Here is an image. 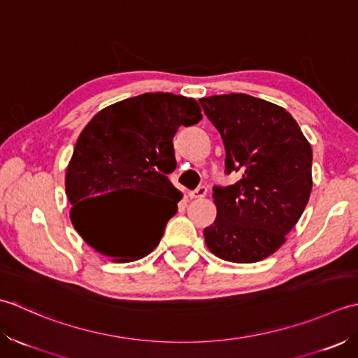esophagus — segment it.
Instances as JSON below:
<instances>
[{
  "instance_id": "esophagus-1",
  "label": "esophagus",
  "mask_w": 358,
  "mask_h": 358,
  "mask_svg": "<svg viewBox=\"0 0 358 358\" xmlns=\"http://www.w3.org/2000/svg\"><path fill=\"white\" fill-rule=\"evenodd\" d=\"M207 192H208L207 187L201 185V187L196 188L194 192L189 193V198H192V199H202V198H206V196H207Z\"/></svg>"
}]
</instances>
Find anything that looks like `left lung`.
Listing matches in <instances>:
<instances>
[{
    "mask_svg": "<svg viewBox=\"0 0 358 358\" xmlns=\"http://www.w3.org/2000/svg\"><path fill=\"white\" fill-rule=\"evenodd\" d=\"M225 147V173L233 185L215 187V222L203 230L217 258L257 262L286 243L308 206L312 148L286 109L247 94L199 100Z\"/></svg>",
    "mask_w": 358,
    "mask_h": 358,
    "instance_id": "left-lung-1",
    "label": "left lung"
}]
</instances>
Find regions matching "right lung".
<instances>
[{
	"label": "right lung",
	"mask_w": 358,
	"mask_h": 358,
	"mask_svg": "<svg viewBox=\"0 0 358 358\" xmlns=\"http://www.w3.org/2000/svg\"><path fill=\"white\" fill-rule=\"evenodd\" d=\"M202 119L194 99L147 92L109 105L83 128L66 169L71 221L94 250L115 262L147 257L176 215L182 193L169 174L176 169L173 137ZM123 191L171 203L165 214L141 201L123 210L101 201Z\"/></svg>",
	"instance_id": "obj_1"
}]
</instances>
